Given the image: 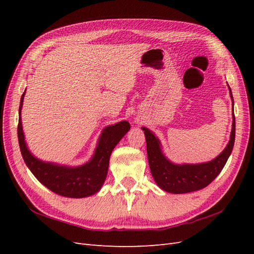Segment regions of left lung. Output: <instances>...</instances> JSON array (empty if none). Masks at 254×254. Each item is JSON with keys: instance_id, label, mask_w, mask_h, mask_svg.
<instances>
[{"instance_id": "left-lung-1", "label": "left lung", "mask_w": 254, "mask_h": 254, "mask_svg": "<svg viewBox=\"0 0 254 254\" xmlns=\"http://www.w3.org/2000/svg\"><path fill=\"white\" fill-rule=\"evenodd\" d=\"M229 86V84H228ZM232 102V91L229 87ZM146 146H147V158L151 175L158 186L173 194H184L190 191L199 190L216 178L231 155L235 141V118L233 115L232 131L230 141L225 150L210 162L201 164H183L178 165L170 162L161 151L160 142L149 129L143 127Z\"/></svg>"}]
</instances>
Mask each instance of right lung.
Instances as JSON below:
<instances>
[{"label":"right lung","instance_id":"obj_1","mask_svg":"<svg viewBox=\"0 0 254 254\" xmlns=\"http://www.w3.org/2000/svg\"><path fill=\"white\" fill-rule=\"evenodd\" d=\"M24 93L19 107L18 140L22 157L27 167L43 186L54 193L70 198H82L95 194L101 190L108 173L111 152L120 140L130 129L126 121L108 126L99 137L95 153L90 162L79 167H66L54 163H45L35 158L26 147L21 123V109Z\"/></svg>","mask_w":254,"mask_h":254}]
</instances>
